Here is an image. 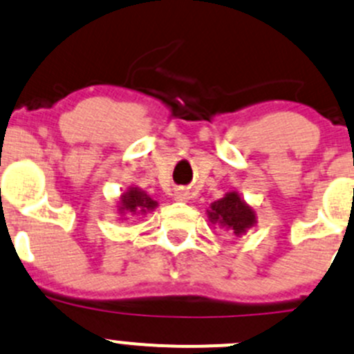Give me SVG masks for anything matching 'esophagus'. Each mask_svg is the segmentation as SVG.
<instances>
[{"label": "esophagus", "instance_id": "34e87169", "mask_svg": "<svg viewBox=\"0 0 354 354\" xmlns=\"http://www.w3.org/2000/svg\"><path fill=\"white\" fill-rule=\"evenodd\" d=\"M187 192L184 191V189H177L176 192H174V198L177 199V201H185V199H187Z\"/></svg>", "mask_w": 354, "mask_h": 354}]
</instances>
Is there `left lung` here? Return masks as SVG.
Wrapping results in <instances>:
<instances>
[{
    "label": "left lung",
    "instance_id": "obj_1",
    "mask_svg": "<svg viewBox=\"0 0 354 354\" xmlns=\"http://www.w3.org/2000/svg\"><path fill=\"white\" fill-rule=\"evenodd\" d=\"M207 218L211 223L221 225L236 236L256 225V213L243 199H240L236 192H228L225 198L211 204L207 209Z\"/></svg>",
    "mask_w": 354,
    "mask_h": 354
}]
</instances>
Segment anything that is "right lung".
Listing matches in <instances>:
<instances>
[{
    "instance_id": "add662e5",
    "label": "right lung",
    "mask_w": 354,
    "mask_h": 354,
    "mask_svg": "<svg viewBox=\"0 0 354 354\" xmlns=\"http://www.w3.org/2000/svg\"><path fill=\"white\" fill-rule=\"evenodd\" d=\"M156 201H153L147 192L140 191L138 187H129L121 196V206H119V213H121L122 220H127L129 216H138V214H145L148 211L155 209Z\"/></svg>"
}]
</instances>
